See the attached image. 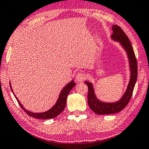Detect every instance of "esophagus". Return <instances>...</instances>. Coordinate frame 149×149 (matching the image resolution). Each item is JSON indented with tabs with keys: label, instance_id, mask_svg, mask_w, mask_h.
Returning a JSON list of instances; mask_svg holds the SVG:
<instances>
[{
	"label": "esophagus",
	"instance_id": "1",
	"mask_svg": "<svg viewBox=\"0 0 149 149\" xmlns=\"http://www.w3.org/2000/svg\"><path fill=\"white\" fill-rule=\"evenodd\" d=\"M76 79L78 82H82V81H84V79H85V75H84L83 73H81V72L78 73V74L76 75Z\"/></svg>",
	"mask_w": 149,
	"mask_h": 149
}]
</instances>
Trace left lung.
<instances>
[{"label": "left lung", "instance_id": "1", "mask_svg": "<svg viewBox=\"0 0 149 149\" xmlns=\"http://www.w3.org/2000/svg\"><path fill=\"white\" fill-rule=\"evenodd\" d=\"M113 40L120 42V44L125 50L129 60L130 68V80L128 84L127 90L121 98L114 102H105L97 98L95 95L93 84L88 81H85L84 83L88 86V104L90 109L95 113L99 115L113 114L120 112L125 109L130 99L132 96L133 88L136 83L137 78V64L134 51L130 42L129 38L124 31L118 25L112 26Z\"/></svg>", "mask_w": 149, "mask_h": 149}]
</instances>
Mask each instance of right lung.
<instances>
[{"mask_svg":"<svg viewBox=\"0 0 149 149\" xmlns=\"http://www.w3.org/2000/svg\"><path fill=\"white\" fill-rule=\"evenodd\" d=\"M9 84H10V88H11V90H12V93L14 94V91H13L12 90V86H11V83H9ZM75 85H76V83L73 82V80H71L70 82H69V83L63 88V90L61 91V93H60L58 99L57 100V101H56V104L54 105V107H52L49 110L42 113H32L29 111L27 110V109L24 108V107L22 106V104L20 102V101L18 100V98H17V97L15 95V94H14V96L16 97L17 101H18V104H19L20 107L23 109L24 111L27 113L28 116L32 117V118H37V119H44V120L51 119V118H56V116H58V115L61 114V113L63 111V110L65 108L66 103H67V95H69V92H70L71 89H72L73 86H75Z\"/></svg>","mask_w":149,"mask_h":149,"instance_id":"1","label":"right lung"}]
</instances>
